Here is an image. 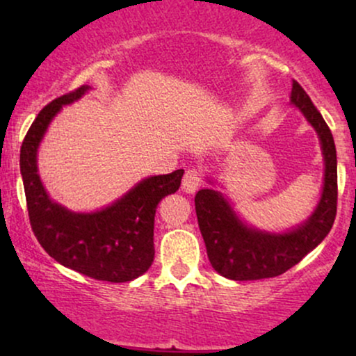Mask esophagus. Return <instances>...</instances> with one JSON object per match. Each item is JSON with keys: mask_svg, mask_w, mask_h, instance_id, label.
<instances>
[{"mask_svg": "<svg viewBox=\"0 0 356 356\" xmlns=\"http://www.w3.org/2000/svg\"><path fill=\"white\" fill-rule=\"evenodd\" d=\"M202 186V174L201 170L197 169H189L186 170V174H184V179H182V189L186 192H195L199 189V187Z\"/></svg>", "mask_w": 356, "mask_h": 356, "instance_id": "esophagus-1", "label": "esophagus"}]
</instances>
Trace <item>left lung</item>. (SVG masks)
<instances>
[{
	"instance_id": "1",
	"label": "left lung",
	"mask_w": 356,
	"mask_h": 356,
	"mask_svg": "<svg viewBox=\"0 0 356 356\" xmlns=\"http://www.w3.org/2000/svg\"><path fill=\"white\" fill-rule=\"evenodd\" d=\"M291 104L303 112L320 137L325 159L321 199L306 222L288 232L275 234L246 226L220 192L199 191L194 199L195 214L207 257L212 268L227 280L252 281L283 275L328 236L334 222L338 175L332 130L296 80H293Z\"/></svg>"
}]
</instances>
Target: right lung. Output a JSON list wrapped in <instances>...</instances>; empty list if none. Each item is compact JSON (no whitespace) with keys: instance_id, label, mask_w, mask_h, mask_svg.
<instances>
[{"instance_id":"right-lung-1","label":"right lung","mask_w":356,"mask_h":356,"mask_svg":"<svg viewBox=\"0 0 356 356\" xmlns=\"http://www.w3.org/2000/svg\"><path fill=\"white\" fill-rule=\"evenodd\" d=\"M90 90L87 85L44 107L19 150L31 229L44 251L65 268L110 283L142 276L154 261V219L159 202L181 187L184 170L140 181L118 201L97 212H72L51 201L36 167V150L53 117Z\"/></svg>"}]
</instances>
